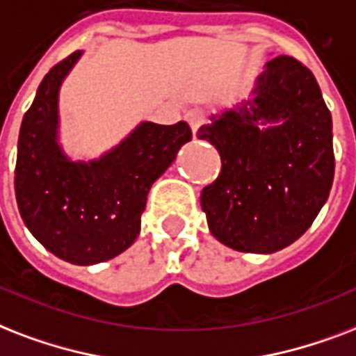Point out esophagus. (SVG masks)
Returning <instances> with one entry per match:
<instances>
[{"label":"esophagus","mask_w":356,"mask_h":356,"mask_svg":"<svg viewBox=\"0 0 356 356\" xmlns=\"http://www.w3.org/2000/svg\"><path fill=\"white\" fill-rule=\"evenodd\" d=\"M186 118H187V122H189V126H191L193 135H195L197 134V129L204 124V113L200 111V109H191V111L186 115Z\"/></svg>","instance_id":"obj_1"}]
</instances>
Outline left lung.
<instances>
[{
  "mask_svg": "<svg viewBox=\"0 0 356 356\" xmlns=\"http://www.w3.org/2000/svg\"><path fill=\"white\" fill-rule=\"evenodd\" d=\"M197 135L221 156V175L200 195L213 238L271 254L307 232L334 178L332 118L307 66L288 55L266 63L250 98Z\"/></svg>",
  "mask_w": 356,
  "mask_h": 356,
  "instance_id": "1",
  "label": "left lung"
}]
</instances>
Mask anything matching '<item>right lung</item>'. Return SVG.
<instances>
[{
  "instance_id": "right-lung-1",
  "label": "right lung",
  "mask_w": 356,
  "mask_h": 356,
  "mask_svg": "<svg viewBox=\"0 0 356 356\" xmlns=\"http://www.w3.org/2000/svg\"><path fill=\"white\" fill-rule=\"evenodd\" d=\"M81 54L68 55L38 85L22 120L15 189L22 219L44 249L74 266H95L139 236L148 191L191 140V128L184 120L140 122L98 159L68 158L59 145V89Z\"/></svg>"
}]
</instances>
